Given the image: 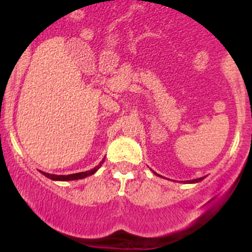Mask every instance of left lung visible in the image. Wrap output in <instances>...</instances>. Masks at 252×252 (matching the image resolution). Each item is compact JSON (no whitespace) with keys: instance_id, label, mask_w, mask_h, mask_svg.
<instances>
[{"instance_id":"obj_1","label":"left lung","mask_w":252,"mask_h":252,"mask_svg":"<svg viewBox=\"0 0 252 252\" xmlns=\"http://www.w3.org/2000/svg\"><path fill=\"white\" fill-rule=\"evenodd\" d=\"M154 174H156L155 172H154ZM156 175H158V174H156ZM204 179H205V176H202V178H198V179H194V180H189V181H184V182H186V184H195V182L204 180Z\"/></svg>"}]
</instances>
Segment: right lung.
Wrapping results in <instances>:
<instances>
[{"label":"right lung","instance_id":"right-lung-1","mask_svg":"<svg viewBox=\"0 0 252 252\" xmlns=\"http://www.w3.org/2000/svg\"><path fill=\"white\" fill-rule=\"evenodd\" d=\"M104 162V158L102 161H100V163L98 164V166L94 167V169H90V170H86V172H80V173H76V174H68V175H56V174H48V173H45V172H41L43 175L46 176V178L51 179V180H54V181H70V180H78V179H84L86 178V176H90L92 175L94 173H96L98 169H99V167L102 166V163Z\"/></svg>","mask_w":252,"mask_h":252}]
</instances>
